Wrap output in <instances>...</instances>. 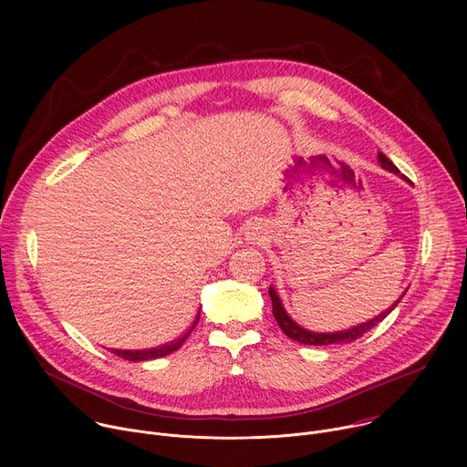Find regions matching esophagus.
Instances as JSON below:
<instances>
[{"instance_id":"esophagus-1","label":"esophagus","mask_w":467,"mask_h":467,"mask_svg":"<svg viewBox=\"0 0 467 467\" xmlns=\"http://www.w3.org/2000/svg\"><path fill=\"white\" fill-rule=\"evenodd\" d=\"M247 234H249V240H258V242L262 240V236H260V234H262V233H260V227H251Z\"/></svg>"}]
</instances>
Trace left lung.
<instances>
[{"instance_id":"obj_1","label":"left lung","mask_w":467,"mask_h":467,"mask_svg":"<svg viewBox=\"0 0 467 467\" xmlns=\"http://www.w3.org/2000/svg\"><path fill=\"white\" fill-rule=\"evenodd\" d=\"M379 162H380L382 170H386V171H389V173H395V175L401 177L403 181L410 182L405 175H401V171L397 170V166H395L386 155L379 153ZM405 294H407V292H405ZM405 294H403V296H405ZM403 296L399 297L389 308H386L382 314H379L377 317H373V319H369V321H366V323L355 325V327L346 328V330H337V332H312V330L303 328L301 325H297V323L288 316V312L285 310V306H283V303H281V297L277 296L275 288L270 286V297H272V303H274V316H275V319H277L281 330L285 332V335H286L290 340L299 342V344H305V346H332V344L337 346V344H351V342H355L357 338L364 337L369 328H373L375 325H379V323L399 305V301L403 299Z\"/></svg>"}]
</instances>
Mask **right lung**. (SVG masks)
<instances>
[{
	"label": "right lung",
	"mask_w": 467,
	"mask_h": 467,
	"mask_svg": "<svg viewBox=\"0 0 467 467\" xmlns=\"http://www.w3.org/2000/svg\"><path fill=\"white\" fill-rule=\"evenodd\" d=\"M197 321H199V312H197L195 321L192 323V327L184 332V335H182L181 338H177V340H173V342L166 344V346L153 348V349H144V351H129V349H127V351H121V349H112V353H114L116 357H119V358L129 360V362H144V360H153V358H161V357L171 355V353H173V351H177V349L184 344V340L192 335V330L195 328Z\"/></svg>",
	"instance_id": "right-lung-1"
}]
</instances>
